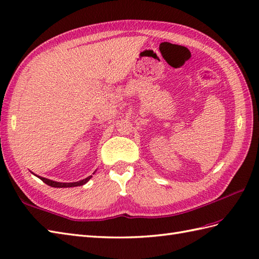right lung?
I'll return each instance as SVG.
<instances>
[{
  "instance_id": "right-lung-1",
  "label": "right lung",
  "mask_w": 259,
  "mask_h": 259,
  "mask_svg": "<svg viewBox=\"0 0 259 259\" xmlns=\"http://www.w3.org/2000/svg\"><path fill=\"white\" fill-rule=\"evenodd\" d=\"M36 176V175H35ZM38 178H40L43 183H46L47 185L54 187V188H70V187H78V186H83L84 184H87L88 181L91 179L92 176H89V177H87L85 179H82L80 181H75V183H58V181H53L50 179H47V178H43L40 177V176H37Z\"/></svg>"
}]
</instances>
